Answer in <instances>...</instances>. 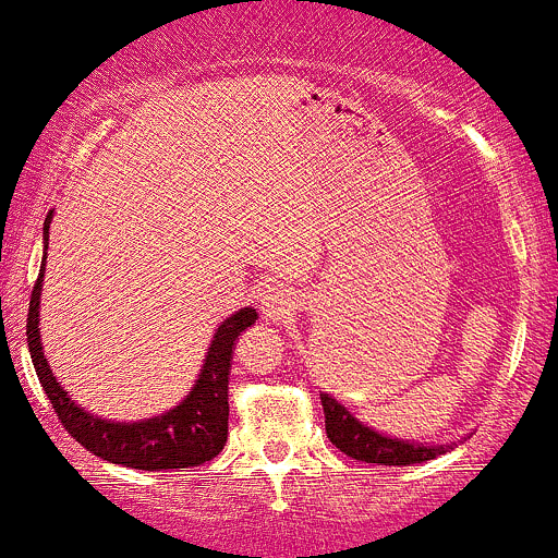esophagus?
I'll return each instance as SVG.
<instances>
[{"mask_svg": "<svg viewBox=\"0 0 558 558\" xmlns=\"http://www.w3.org/2000/svg\"><path fill=\"white\" fill-rule=\"evenodd\" d=\"M294 307H296L294 294H291L289 289H283V286H269V289L262 294V311L264 316L272 318V322L291 316Z\"/></svg>", "mask_w": 558, "mask_h": 558, "instance_id": "esophagus-1", "label": "esophagus"}]
</instances>
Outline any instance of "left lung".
Returning a JSON list of instances; mask_svg holds the SVG:
<instances>
[{"mask_svg": "<svg viewBox=\"0 0 558 558\" xmlns=\"http://www.w3.org/2000/svg\"><path fill=\"white\" fill-rule=\"evenodd\" d=\"M324 405V425H327V439L338 447L343 456L354 461L378 463V466H411V463H423L445 452V447H423L411 445V441L387 439L376 430L365 428L356 423L354 416L343 409L335 398L322 395Z\"/></svg>", "mask_w": 558, "mask_h": 558, "instance_id": "left-lung-1", "label": "left lung"}]
</instances>
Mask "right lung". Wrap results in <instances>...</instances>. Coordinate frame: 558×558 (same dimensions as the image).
<instances>
[{"mask_svg": "<svg viewBox=\"0 0 558 558\" xmlns=\"http://www.w3.org/2000/svg\"><path fill=\"white\" fill-rule=\"evenodd\" d=\"M48 220H51V213H48ZM48 220L46 229H43L46 234ZM43 269H46V258H43L35 286H32L29 313H26V343H29L37 378H40L64 430L92 456L130 469H144V472L187 469L218 458L226 447V439H229L231 349H234L236 338L256 322L258 313L253 307H245V311L234 313L220 324L196 387L177 409L166 411L163 416L144 420V423H108V420L89 414L68 398V392L53 378L51 365L43 356L40 332H37Z\"/></svg>", "mask_w": 558, "mask_h": 558, "instance_id": "right-lung-1", "label": "right lung"}]
</instances>
